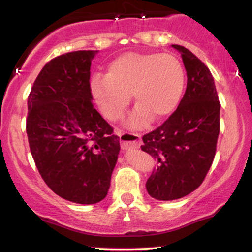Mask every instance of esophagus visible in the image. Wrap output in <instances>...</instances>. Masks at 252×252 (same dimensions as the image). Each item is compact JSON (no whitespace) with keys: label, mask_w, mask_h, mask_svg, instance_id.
Wrapping results in <instances>:
<instances>
[{"label":"esophagus","mask_w":252,"mask_h":252,"mask_svg":"<svg viewBox=\"0 0 252 252\" xmlns=\"http://www.w3.org/2000/svg\"><path fill=\"white\" fill-rule=\"evenodd\" d=\"M118 136H120V140L122 142V148L124 150L129 149H136L140 146V140L141 136L138 134H132V132H124V131H118Z\"/></svg>","instance_id":"obj_1"}]
</instances>
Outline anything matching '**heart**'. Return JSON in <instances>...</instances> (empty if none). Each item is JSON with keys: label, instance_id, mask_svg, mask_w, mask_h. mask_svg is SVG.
<instances>
[{"label": "heart", "instance_id": "obj_1", "mask_svg": "<svg viewBox=\"0 0 252 252\" xmlns=\"http://www.w3.org/2000/svg\"><path fill=\"white\" fill-rule=\"evenodd\" d=\"M186 73L180 60L167 53L128 52L115 58L106 74H94L91 92L104 116L117 121L123 116L132 94L137 104L128 124L140 128L160 120L178 108L185 90Z\"/></svg>", "mask_w": 252, "mask_h": 252}]
</instances>
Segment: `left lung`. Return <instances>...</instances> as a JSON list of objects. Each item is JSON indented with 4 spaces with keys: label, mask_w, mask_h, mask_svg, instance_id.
<instances>
[{
    "label": "left lung",
    "mask_w": 252,
    "mask_h": 252,
    "mask_svg": "<svg viewBox=\"0 0 252 252\" xmlns=\"http://www.w3.org/2000/svg\"><path fill=\"white\" fill-rule=\"evenodd\" d=\"M172 46L186 68V92L168 120L143 135L141 146L158 161L146 182L148 194L158 200L180 199L200 186L212 166L220 131V103L210 70L184 46Z\"/></svg>",
    "instance_id": "obj_1"
}]
</instances>
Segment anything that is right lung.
<instances>
[{
  "mask_svg": "<svg viewBox=\"0 0 252 252\" xmlns=\"http://www.w3.org/2000/svg\"><path fill=\"white\" fill-rule=\"evenodd\" d=\"M76 51L48 62L28 96L26 123L32 156L56 194L76 204L102 201L120 154V137L92 104L91 60Z\"/></svg>",
  "mask_w": 252,
  "mask_h": 252,
  "instance_id": "right-lung-1",
  "label": "right lung"
}]
</instances>
